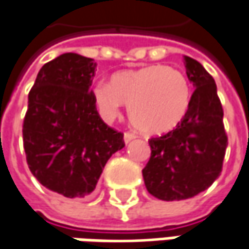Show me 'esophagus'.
I'll list each match as a JSON object with an SVG mask.
<instances>
[{"label":"esophagus","instance_id":"esophagus-1","mask_svg":"<svg viewBox=\"0 0 249 249\" xmlns=\"http://www.w3.org/2000/svg\"><path fill=\"white\" fill-rule=\"evenodd\" d=\"M135 138H137V135H134V134H131V132H125V134H124V142H125V143H128V142L134 141Z\"/></svg>","mask_w":249,"mask_h":249}]
</instances>
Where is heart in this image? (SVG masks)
I'll use <instances>...</instances> for the list:
<instances>
[{
	"label": "heart",
	"mask_w": 249,
	"mask_h": 249,
	"mask_svg": "<svg viewBox=\"0 0 249 249\" xmlns=\"http://www.w3.org/2000/svg\"><path fill=\"white\" fill-rule=\"evenodd\" d=\"M192 86L182 70L162 65L126 69L108 83L93 87L97 110L106 121L121 115L124 104L132 125L146 135H165L186 118L192 104Z\"/></svg>",
	"instance_id": "heart-1"
}]
</instances>
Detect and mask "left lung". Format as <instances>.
Here are the masks:
<instances>
[{"instance_id": "8db88e82", "label": "left lung", "mask_w": 249, "mask_h": 249, "mask_svg": "<svg viewBox=\"0 0 249 249\" xmlns=\"http://www.w3.org/2000/svg\"><path fill=\"white\" fill-rule=\"evenodd\" d=\"M195 93L186 118L176 129L149 139L151 158L142 169L146 190L159 200L195 197L220 176L227 134L217 86L197 60L184 56Z\"/></svg>"}]
</instances>
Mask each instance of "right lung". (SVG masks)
<instances>
[{
  "instance_id": "add662e5",
  "label": "right lung",
  "mask_w": 249,
  "mask_h": 249,
  "mask_svg": "<svg viewBox=\"0 0 249 249\" xmlns=\"http://www.w3.org/2000/svg\"><path fill=\"white\" fill-rule=\"evenodd\" d=\"M94 60L63 53L43 65L28 95L23 149L40 184L69 198L95 189L124 135L106 124L95 108L90 86Z\"/></svg>"
}]
</instances>
